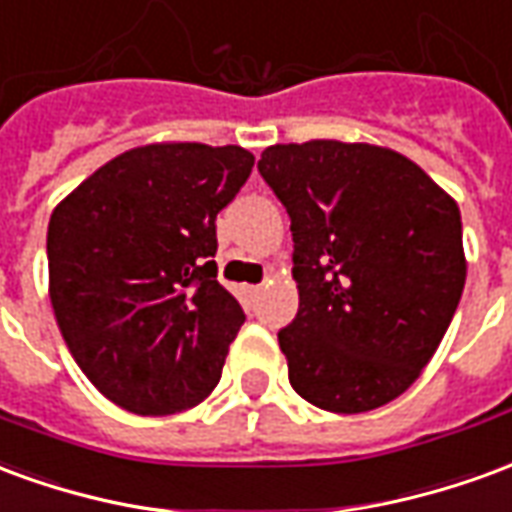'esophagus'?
<instances>
[{"label":"esophagus","instance_id":"esophagus-1","mask_svg":"<svg viewBox=\"0 0 512 512\" xmlns=\"http://www.w3.org/2000/svg\"><path fill=\"white\" fill-rule=\"evenodd\" d=\"M260 285H246V293H249V296H257V293H260Z\"/></svg>","mask_w":512,"mask_h":512}]
</instances>
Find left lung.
Instances as JSON below:
<instances>
[{
	"mask_svg": "<svg viewBox=\"0 0 512 512\" xmlns=\"http://www.w3.org/2000/svg\"><path fill=\"white\" fill-rule=\"evenodd\" d=\"M257 169L293 233L299 312L279 332L290 386L334 414L395 400L461 301L458 205L411 158L365 142L271 145Z\"/></svg>",
	"mask_w": 512,
	"mask_h": 512,
	"instance_id": "obj_1",
	"label": "left lung"
}]
</instances>
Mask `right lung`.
I'll use <instances>...</instances> for the list:
<instances>
[{
    "mask_svg": "<svg viewBox=\"0 0 512 512\" xmlns=\"http://www.w3.org/2000/svg\"><path fill=\"white\" fill-rule=\"evenodd\" d=\"M252 167L238 145L134 147L51 213L54 318L84 376L120 408L164 417L219 384L246 315L216 279V213Z\"/></svg>",
    "mask_w": 512,
    "mask_h": 512,
    "instance_id": "right-lung-1",
    "label": "right lung"
}]
</instances>
